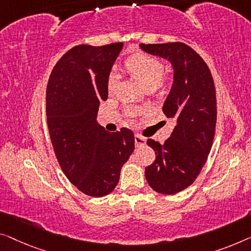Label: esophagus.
I'll return each instance as SVG.
<instances>
[{"label":"esophagus","instance_id":"1","mask_svg":"<svg viewBox=\"0 0 251 251\" xmlns=\"http://www.w3.org/2000/svg\"><path fill=\"white\" fill-rule=\"evenodd\" d=\"M134 140H135L136 147H141V145H144L145 143H147V140H145L143 136L138 135V134H136V135L134 136Z\"/></svg>","mask_w":251,"mask_h":251}]
</instances>
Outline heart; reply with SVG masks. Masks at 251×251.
I'll return each mask as SVG.
<instances>
[{
    "instance_id": "b5f03b06",
    "label": "heart",
    "mask_w": 251,
    "mask_h": 251,
    "mask_svg": "<svg viewBox=\"0 0 251 251\" xmlns=\"http://www.w3.org/2000/svg\"><path fill=\"white\" fill-rule=\"evenodd\" d=\"M126 70L147 91H153L156 87L162 84V75L164 65L158 58L145 54H137L127 59L125 63ZM117 83V74L111 72L107 80V88L113 91ZM130 111V115H133Z\"/></svg>"
}]
</instances>
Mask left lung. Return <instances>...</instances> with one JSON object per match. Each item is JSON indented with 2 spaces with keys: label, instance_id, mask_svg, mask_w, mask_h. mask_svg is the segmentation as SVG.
Here are the masks:
<instances>
[{
  "label": "left lung",
  "instance_id": "8db88e82",
  "mask_svg": "<svg viewBox=\"0 0 251 251\" xmlns=\"http://www.w3.org/2000/svg\"><path fill=\"white\" fill-rule=\"evenodd\" d=\"M140 47L168 59L174 67V83L162 110L176 126L163 145L149 138L155 160L145 168L151 188L173 195L195 181L211 151L216 125L214 81L204 59L188 45L141 44Z\"/></svg>",
  "mask_w": 251,
  "mask_h": 251
}]
</instances>
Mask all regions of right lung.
<instances>
[{"instance_id":"right-lung-1","label":"right lung","mask_w":251,"mask_h":251,"mask_svg":"<svg viewBox=\"0 0 251 251\" xmlns=\"http://www.w3.org/2000/svg\"><path fill=\"white\" fill-rule=\"evenodd\" d=\"M122 48L123 43L73 47L56 63L47 84V125L56 158L67 179L92 197L113 192L135 148L132 130L110 133L97 122Z\"/></svg>"}]
</instances>
